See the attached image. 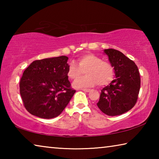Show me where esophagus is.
Segmentation results:
<instances>
[{
	"instance_id": "esophagus-1",
	"label": "esophagus",
	"mask_w": 159,
	"mask_h": 159,
	"mask_svg": "<svg viewBox=\"0 0 159 159\" xmlns=\"http://www.w3.org/2000/svg\"><path fill=\"white\" fill-rule=\"evenodd\" d=\"M81 90L84 91V92H86V93H88L90 90V89H87V88H83V89H81Z\"/></svg>"
}]
</instances>
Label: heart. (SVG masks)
I'll return each mask as SVG.
<instances>
[{
    "instance_id": "1",
    "label": "heart",
    "mask_w": 159,
    "mask_h": 159,
    "mask_svg": "<svg viewBox=\"0 0 159 159\" xmlns=\"http://www.w3.org/2000/svg\"><path fill=\"white\" fill-rule=\"evenodd\" d=\"M86 71V76L75 80V88L92 87L108 85L114 78V67L108 61H103L101 57L93 54H85L78 59V64L74 61H70L67 69V76L76 80Z\"/></svg>"
}]
</instances>
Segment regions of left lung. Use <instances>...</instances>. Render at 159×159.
Instances as JSON below:
<instances>
[{
	"label": "left lung",
	"instance_id": "obj_1",
	"mask_svg": "<svg viewBox=\"0 0 159 159\" xmlns=\"http://www.w3.org/2000/svg\"><path fill=\"white\" fill-rule=\"evenodd\" d=\"M105 52L114 67L116 79L101 90L97 105L108 116H118L135 105L140 89V76L133 60L117 50L106 49Z\"/></svg>",
	"mask_w": 159,
	"mask_h": 159
}]
</instances>
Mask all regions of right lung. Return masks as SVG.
I'll list each match as a JSON object with an SVG mask.
<instances>
[{
	"instance_id": "add662e5",
	"label": "right lung",
	"mask_w": 159,
	"mask_h": 159,
	"mask_svg": "<svg viewBox=\"0 0 159 159\" xmlns=\"http://www.w3.org/2000/svg\"><path fill=\"white\" fill-rule=\"evenodd\" d=\"M66 56L35 60L24 71L20 92L24 106L31 114L55 118L65 109L76 90L71 87Z\"/></svg>"
}]
</instances>
